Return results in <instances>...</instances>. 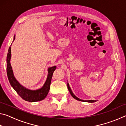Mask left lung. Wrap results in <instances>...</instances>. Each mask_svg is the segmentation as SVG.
<instances>
[{
	"instance_id": "8db88e82",
	"label": "left lung",
	"mask_w": 126,
	"mask_h": 126,
	"mask_svg": "<svg viewBox=\"0 0 126 126\" xmlns=\"http://www.w3.org/2000/svg\"><path fill=\"white\" fill-rule=\"evenodd\" d=\"M67 87H68V91H69L70 93H71V94L72 97H73L74 99H76L77 100H78V101H82V102H91V103H93V102H95V101H94V100H89V101H84V100H82V99H80L79 98H78V97H77L72 92V90L71 89V88H70V87L69 86V84L67 83Z\"/></svg>"
}]
</instances>
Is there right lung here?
I'll return each mask as SVG.
<instances>
[{"instance_id":"add662e5","label":"right lung","mask_w":126,"mask_h":126,"mask_svg":"<svg viewBox=\"0 0 126 126\" xmlns=\"http://www.w3.org/2000/svg\"><path fill=\"white\" fill-rule=\"evenodd\" d=\"M10 58H11V47H10L8 49L7 57V76L10 85L16 92V93L25 101L30 102L40 101L45 98L49 91L53 73L56 69V66H53L52 67L48 68V77L46 81L45 84H44L42 88L35 91H32L24 88L15 78L11 65H10Z\"/></svg>"}]
</instances>
